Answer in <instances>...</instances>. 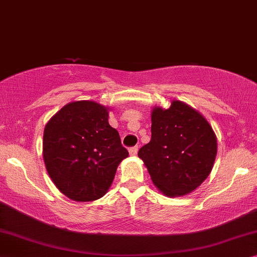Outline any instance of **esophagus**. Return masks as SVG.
Wrapping results in <instances>:
<instances>
[{
    "label": "esophagus",
    "mask_w": 257,
    "mask_h": 257,
    "mask_svg": "<svg viewBox=\"0 0 257 257\" xmlns=\"http://www.w3.org/2000/svg\"><path fill=\"white\" fill-rule=\"evenodd\" d=\"M138 147H132V148H129V154H131V156H135L136 154H138Z\"/></svg>",
    "instance_id": "obj_1"
}]
</instances>
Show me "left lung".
<instances>
[{
  "label": "left lung",
  "mask_w": 257,
  "mask_h": 257,
  "mask_svg": "<svg viewBox=\"0 0 257 257\" xmlns=\"http://www.w3.org/2000/svg\"><path fill=\"white\" fill-rule=\"evenodd\" d=\"M216 135L206 117L182 101L152 110V140L139 150L154 186L169 197L183 196L209 176Z\"/></svg>",
  "instance_id": "obj_1"
}]
</instances>
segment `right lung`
Listing matches in <instances>:
<instances>
[{"instance_id":"add662e5","label":"right lung","mask_w":257,"mask_h":257,"mask_svg":"<svg viewBox=\"0 0 257 257\" xmlns=\"http://www.w3.org/2000/svg\"><path fill=\"white\" fill-rule=\"evenodd\" d=\"M109 109L95 101H74L60 109L43 132V161L53 183L77 202L104 196L118 164L128 157Z\"/></svg>"}]
</instances>
